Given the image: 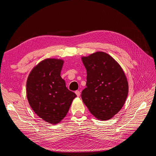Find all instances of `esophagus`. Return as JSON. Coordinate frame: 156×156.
Wrapping results in <instances>:
<instances>
[{
  "label": "esophagus",
  "instance_id": "1",
  "mask_svg": "<svg viewBox=\"0 0 156 156\" xmlns=\"http://www.w3.org/2000/svg\"><path fill=\"white\" fill-rule=\"evenodd\" d=\"M75 93L76 94V95H77V96H80V91H79V90H76L75 92Z\"/></svg>",
  "mask_w": 156,
  "mask_h": 156
}]
</instances>
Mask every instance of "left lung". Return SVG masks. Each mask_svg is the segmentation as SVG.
Returning a JSON list of instances; mask_svg holds the SVG:
<instances>
[{"label":"left lung","mask_w":156,"mask_h":156,"mask_svg":"<svg viewBox=\"0 0 156 156\" xmlns=\"http://www.w3.org/2000/svg\"><path fill=\"white\" fill-rule=\"evenodd\" d=\"M81 59L87 72L83 101L98 120H109L121 110L128 94L125 73L105 52L97 51Z\"/></svg>","instance_id":"8db88e82"}]
</instances>
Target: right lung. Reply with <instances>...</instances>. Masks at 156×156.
Segmentation results:
<instances>
[{"instance_id": "right-lung-1", "label": "right lung", "mask_w": 156, "mask_h": 156, "mask_svg": "<svg viewBox=\"0 0 156 156\" xmlns=\"http://www.w3.org/2000/svg\"><path fill=\"white\" fill-rule=\"evenodd\" d=\"M64 60L46 58L32 68L27 81V96L36 114L56 124L67 115L76 94L69 90L60 76Z\"/></svg>"}]
</instances>
